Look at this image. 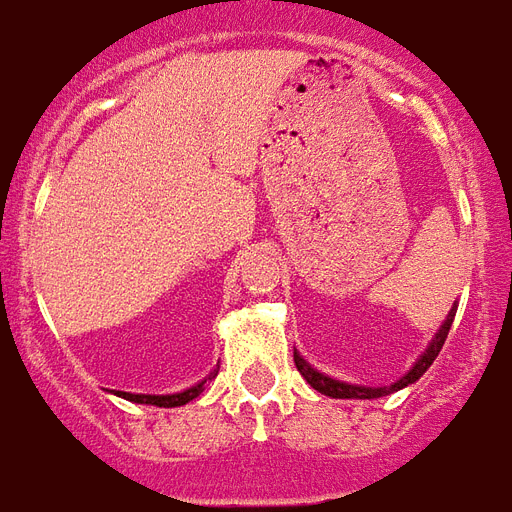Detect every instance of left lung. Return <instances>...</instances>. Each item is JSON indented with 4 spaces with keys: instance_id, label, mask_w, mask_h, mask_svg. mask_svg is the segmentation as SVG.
<instances>
[{
    "instance_id": "1",
    "label": "left lung",
    "mask_w": 512,
    "mask_h": 512,
    "mask_svg": "<svg viewBox=\"0 0 512 512\" xmlns=\"http://www.w3.org/2000/svg\"><path fill=\"white\" fill-rule=\"evenodd\" d=\"M452 320H455V309L447 314V320H444V325H441V330L436 333V338H433V343L425 349L423 357L415 362V367H412L407 375H404L402 380H396L394 386H383V388H365V386H349V383H341V380H333L327 378V375H322V372L312 370V367L306 365L304 359L298 357L296 351H293V362H296L298 372L304 375L306 383L314 388V391H320V394L325 396H333V399H378V396H386V394H394V391H399V388L410 386V383H415V380L423 375L428 367L433 365V359L439 357L441 346H444V341H447L449 335V327H452Z\"/></svg>"
}]
</instances>
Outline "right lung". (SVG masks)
<instances>
[{"label":"right lung","instance_id":"obj_1","mask_svg":"<svg viewBox=\"0 0 512 512\" xmlns=\"http://www.w3.org/2000/svg\"><path fill=\"white\" fill-rule=\"evenodd\" d=\"M216 372L219 370L211 372V375H208V380L216 378ZM203 386H206V380H203V383H198V386L187 388V391H182V394L147 396V394H126V391H118V396H124V399H129V402H137V404H155V407H182V404L192 402L195 396H200Z\"/></svg>","mask_w":512,"mask_h":512}]
</instances>
